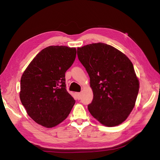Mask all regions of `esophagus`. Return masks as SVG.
Returning a JSON list of instances; mask_svg holds the SVG:
<instances>
[{
    "mask_svg": "<svg viewBox=\"0 0 160 160\" xmlns=\"http://www.w3.org/2000/svg\"><path fill=\"white\" fill-rule=\"evenodd\" d=\"M76 95H77V99H81V93H77Z\"/></svg>",
    "mask_w": 160,
    "mask_h": 160,
    "instance_id": "esophagus-1",
    "label": "esophagus"
}]
</instances>
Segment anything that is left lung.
Wrapping results in <instances>:
<instances>
[{
  "mask_svg": "<svg viewBox=\"0 0 160 160\" xmlns=\"http://www.w3.org/2000/svg\"><path fill=\"white\" fill-rule=\"evenodd\" d=\"M77 56L90 77L93 117L105 126L123 123L133 109L139 83L132 62L123 52L103 42L77 48Z\"/></svg>",
  "mask_w": 160,
  "mask_h": 160,
  "instance_id": "1",
  "label": "left lung"
}]
</instances>
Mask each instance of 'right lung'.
<instances>
[{
	"label": "right lung",
	"instance_id": "obj_1",
	"mask_svg": "<svg viewBox=\"0 0 160 160\" xmlns=\"http://www.w3.org/2000/svg\"><path fill=\"white\" fill-rule=\"evenodd\" d=\"M76 53L75 48L49 46L38 52L24 71L21 101L38 124L55 127L70 113L75 101L66 89L65 72Z\"/></svg>",
	"mask_w": 160,
	"mask_h": 160
}]
</instances>
